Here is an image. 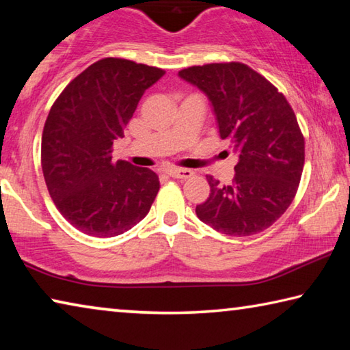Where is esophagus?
Returning a JSON list of instances; mask_svg holds the SVG:
<instances>
[{
	"instance_id": "1",
	"label": "esophagus",
	"mask_w": 350,
	"mask_h": 350,
	"mask_svg": "<svg viewBox=\"0 0 350 350\" xmlns=\"http://www.w3.org/2000/svg\"><path fill=\"white\" fill-rule=\"evenodd\" d=\"M167 174L171 177H176V179H189L194 173L188 168H168Z\"/></svg>"
}]
</instances>
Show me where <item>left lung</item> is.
Wrapping results in <instances>:
<instances>
[{"label":"left lung","instance_id":"1","mask_svg":"<svg viewBox=\"0 0 350 350\" xmlns=\"http://www.w3.org/2000/svg\"><path fill=\"white\" fill-rule=\"evenodd\" d=\"M208 96L219 134L239 154L234 179L206 176L210 198L196 215L216 232L252 236L280 219L295 199L304 168V135L284 94L239 62L179 70Z\"/></svg>","mask_w":350,"mask_h":350}]
</instances>
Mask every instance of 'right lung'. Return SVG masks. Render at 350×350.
<instances>
[{
    "label": "right lung",
    "instance_id": "right-lung-1",
    "mask_svg": "<svg viewBox=\"0 0 350 350\" xmlns=\"http://www.w3.org/2000/svg\"><path fill=\"white\" fill-rule=\"evenodd\" d=\"M165 70L102 58L64 88L41 137V168L58 211L81 233L112 238L144 219L161 182L148 168L112 161L144 92Z\"/></svg>",
    "mask_w": 350,
    "mask_h": 350
}]
</instances>
